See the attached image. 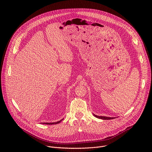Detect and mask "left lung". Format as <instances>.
Instances as JSON below:
<instances>
[{
	"label": "left lung",
	"mask_w": 152,
	"mask_h": 152,
	"mask_svg": "<svg viewBox=\"0 0 152 152\" xmlns=\"http://www.w3.org/2000/svg\"><path fill=\"white\" fill-rule=\"evenodd\" d=\"M94 115L100 119H102V120H111V119H114L115 118V117H104V116H98V115H96L95 114H94Z\"/></svg>",
	"instance_id": "1"
}]
</instances>
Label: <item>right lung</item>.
I'll list each match as a JSON object with an SVG mask.
<instances>
[{
    "label": "right lung",
    "instance_id": "obj_1",
    "mask_svg": "<svg viewBox=\"0 0 152 152\" xmlns=\"http://www.w3.org/2000/svg\"><path fill=\"white\" fill-rule=\"evenodd\" d=\"M63 119L61 120L60 121H56V122H54V123H43V124H58L59 123H60Z\"/></svg>",
    "mask_w": 152,
    "mask_h": 152
}]
</instances>
